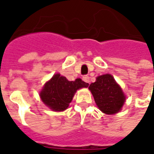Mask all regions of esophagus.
Segmentation results:
<instances>
[{"mask_svg":"<svg viewBox=\"0 0 154 154\" xmlns=\"http://www.w3.org/2000/svg\"><path fill=\"white\" fill-rule=\"evenodd\" d=\"M89 79H90V78H89V76L88 75H84L83 77V80L84 81L85 83H89V82H90V81H89Z\"/></svg>","mask_w":154,"mask_h":154,"instance_id":"34e87169","label":"esophagus"}]
</instances>
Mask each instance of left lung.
Here are the masks:
<instances>
[{
  "instance_id": "left-lung-1",
  "label": "left lung",
  "mask_w": 154,
  "mask_h": 154,
  "mask_svg": "<svg viewBox=\"0 0 154 154\" xmlns=\"http://www.w3.org/2000/svg\"><path fill=\"white\" fill-rule=\"evenodd\" d=\"M88 88L99 109L108 115L119 112L125 102V95L110 74L98 76Z\"/></svg>"
}]
</instances>
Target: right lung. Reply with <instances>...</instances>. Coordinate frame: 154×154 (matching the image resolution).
Masks as SVG:
<instances>
[{"mask_svg":"<svg viewBox=\"0 0 154 154\" xmlns=\"http://www.w3.org/2000/svg\"><path fill=\"white\" fill-rule=\"evenodd\" d=\"M88 83L81 79L69 81L66 77L55 74L47 81L40 91V97L49 108L54 112H63L69 107L76 91L88 88Z\"/></svg>","mask_w":154,"mask_h":154,"instance_id":"right-lung-1","label":"right lung"}]
</instances>
